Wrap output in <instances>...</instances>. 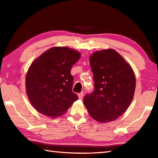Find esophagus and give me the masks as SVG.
Listing matches in <instances>:
<instances>
[{
  "mask_svg": "<svg viewBox=\"0 0 158 158\" xmlns=\"http://www.w3.org/2000/svg\"><path fill=\"white\" fill-rule=\"evenodd\" d=\"M78 97H79V99H80V100H82L83 97H84V92H81V93H79Z\"/></svg>",
  "mask_w": 158,
  "mask_h": 158,
  "instance_id": "1",
  "label": "esophagus"
}]
</instances>
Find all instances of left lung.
<instances>
[{
  "label": "left lung",
  "instance_id": "obj_1",
  "mask_svg": "<svg viewBox=\"0 0 158 158\" xmlns=\"http://www.w3.org/2000/svg\"><path fill=\"white\" fill-rule=\"evenodd\" d=\"M89 62L95 90L85 96L84 105L96 121H114L132 102L136 88L135 73L130 63L113 49L93 52Z\"/></svg>",
  "mask_w": 158,
  "mask_h": 158
}]
</instances>
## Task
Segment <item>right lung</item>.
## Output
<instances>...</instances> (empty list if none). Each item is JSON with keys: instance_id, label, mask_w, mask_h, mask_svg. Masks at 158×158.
<instances>
[{"instance_id": "1", "label": "right lung", "mask_w": 158, "mask_h": 158, "mask_svg": "<svg viewBox=\"0 0 158 158\" xmlns=\"http://www.w3.org/2000/svg\"><path fill=\"white\" fill-rule=\"evenodd\" d=\"M81 53L68 47H54L33 61L26 76V91L32 106L51 118L63 115L78 96L73 92L71 69Z\"/></svg>"}]
</instances>
